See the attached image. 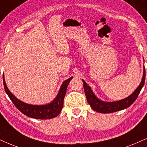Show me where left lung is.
<instances>
[{"label":"left lung","instance_id":"1","mask_svg":"<svg viewBox=\"0 0 147 147\" xmlns=\"http://www.w3.org/2000/svg\"><path fill=\"white\" fill-rule=\"evenodd\" d=\"M83 83L84 90H85V96L87 97V101L89 103L91 108L97 112L102 113H109L116 112V111L122 110L130 106L134 102L138 95H139L142 87L144 86V81H145V68H144L143 77H142V81L140 85L135 90V91L130 96L126 97V99L122 100L115 101V102H104L99 100L98 98L95 97L94 93L92 91L91 87L88 86L84 80L82 79Z\"/></svg>","mask_w":147,"mask_h":147}]
</instances>
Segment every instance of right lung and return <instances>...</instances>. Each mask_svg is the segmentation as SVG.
Segmentation results:
<instances>
[{"label": "right lung", "mask_w": 147, "mask_h": 147, "mask_svg": "<svg viewBox=\"0 0 147 147\" xmlns=\"http://www.w3.org/2000/svg\"><path fill=\"white\" fill-rule=\"evenodd\" d=\"M72 79V77L64 81L56 99L52 103L44 105L27 104V103H23L20 100H19L18 99H17L8 89L7 86L6 85L5 79H4V75L3 84L5 90L8 96H9L10 99L12 101L15 107L21 113H23V114L29 117V118L41 119V120H47V119L55 118L60 113L62 107H63L64 98L66 95V89H67L68 83H69V82Z\"/></svg>", "instance_id": "add662e5"}]
</instances>
